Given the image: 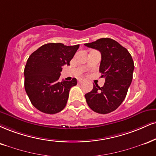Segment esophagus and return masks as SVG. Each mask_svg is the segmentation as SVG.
<instances>
[{
    "mask_svg": "<svg viewBox=\"0 0 156 156\" xmlns=\"http://www.w3.org/2000/svg\"><path fill=\"white\" fill-rule=\"evenodd\" d=\"M83 81V80H82V79H79L78 80V83H82V82Z\"/></svg>",
    "mask_w": 156,
    "mask_h": 156,
    "instance_id": "1",
    "label": "esophagus"
}]
</instances>
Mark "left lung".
I'll return each instance as SVG.
<instances>
[{
	"instance_id": "left-lung-1",
	"label": "left lung",
	"mask_w": 156,
	"mask_h": 156,
	"mask_svg": "<svg viewBox=\"0 0 156 156\" xmlns=\"http://www.w3.org/2000/svg\"><path fill=\"white\" fill-rule=\"evenodd\" d=\"M84 45L100 51L99 73L105 78L102 87L94 85L93 89L86 94V102L93 111L110 113L121 105L126 96L133 78L134 61L128 50L113 39L104 37Z\"/></svg>"
}]
</instances>
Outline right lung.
<instances>
[{"label":"right lung","mask_w":156,"mask_h":156,"mask_svg":"<svg viewBox=\"0 0 156 156\" xmlns=\"http://www.w3.org/2000/svg\"><path fill=\"white\" fill-rule=\"evenodd\" d=\"M79 45L65 46L50 43L43 45L28 58L24 67V89L33 106L41 112L55 114L66 106L71 87L70 81L59 78L64 65H70Z\"/></svg>","instance_id":"add662e5"}]
</instances>
